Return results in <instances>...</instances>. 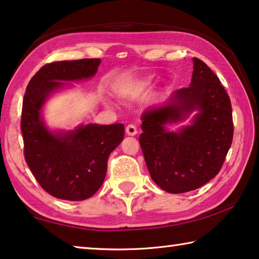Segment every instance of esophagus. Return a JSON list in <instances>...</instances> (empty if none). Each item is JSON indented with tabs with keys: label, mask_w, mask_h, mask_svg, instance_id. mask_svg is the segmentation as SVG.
Here are the masks:
<instances>
[{
	"label": "esophagus",
	"mask_w": 259,
	"mask_h": 259,
	"mask_svg": "<svg viewBox=\"0 0 259 259\" xmlns=\"http://www.w3.org/2000/svg\"><path fill=\"white\" fill-rule=\"evenodd\" d=\"M125 133L128 136H136L138 134V130L136 128V125L134 124H129L128 126L125 128Z\"/></svg>",
	"instance_id": "obj_1"
}]
</instances>
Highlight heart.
I'll list each match as a JSON object with an SVG mask.
<instances>
[{"instance_id": "heart-1", "label": "heart", "mask_w": 259, "mask_h": 259, "mask_svg": "<svg viewBox=\"0 0 259 259\" xmlns=\"http://www.w3.org/2000/svg\"><path fill=\"white\" fill-rule=\"evenodd\" d=\"M154 84V78L153 77H146L137 80L135 82H131L128 86L122 88L119 92L120 97L124 98V100H131V98H136L140 95H143L146 92H148Z\"/></svg>"}]
</instances>
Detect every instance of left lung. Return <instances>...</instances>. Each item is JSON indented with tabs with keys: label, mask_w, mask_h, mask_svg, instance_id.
<instances>
[{
	"label": "left lung",
	"mask_w": 259,
	"mask_h": 259,
	"mask_svg": "<svg viewBox=\"0 0 259 259\" xmlns=\"http://www.w3.org/2000/svg\"><path fill=\"white\" fill-rule=\"evenodd\" d=\"M189 87L142 114L139 144L150 178L164 191L182 194L204 186L220 172L233 138L232 107L218 76L194 58ZM176 132L168 125L186 119Z\"/></svg>",
	"instance_id": "8db88e82"
}]
</instances>
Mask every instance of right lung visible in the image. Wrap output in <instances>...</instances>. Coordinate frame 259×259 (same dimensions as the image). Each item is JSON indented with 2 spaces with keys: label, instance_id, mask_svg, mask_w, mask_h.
Listing matches in <instances>:
<instances>
[{
  "label": "right lung",
  "instance_id": "add662e5",
  "mask_svg": "<svg viewBox=\"0 0 259 259\" xmlns=\"http://www.w3.org/2000/svg\"><path fill=\"white\" fill-rule=\"evenodd\" d=\"M101 59L45 64L31 78L22 103L21 131L25 158L37 182L55 198L84 200L104 182L110 154L124 137V125L80 124L73 130H51L43 107L54 93L95 76Z\"/></svg>",
  "mask_w": 259,
  "mask_h": 259
}]
</instances>
